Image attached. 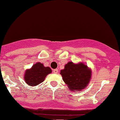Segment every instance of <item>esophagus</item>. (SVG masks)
<instances>
[{"label":"esophagus","mask_w":120,"mask_h":120,"mask_svg":"<svg viewBox=\"0 0 120 120\" xmlns=\"http://www.w3.org/2000/svg\"><path fill=\"white\" fill-rule=\"evenodd\" d=\"M58 71H58V69H54L53 71V72L54 73H55V74H57V73H58Z\"/></svg>","instance_id":"esophagus-1"}]
</instances>
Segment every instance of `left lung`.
<instances>
[{
	"label": "left lung",
	"mask_w": 120,
	"mask_h": 120,
	"mask_svg": "<svg viewBox=\"0 0 120 120\" xmlns=\"http://www.w3.org/2000/svg\"><path fill=\"white\" fill-rule=\"evenodd\" d=\"M63 79L71 91H80L86 89L91 78V68L82 62L75 64L71 61L65 65L60 71Z\"/></svg>",
	"instance_id": "8db88e82"
}]
</instances>
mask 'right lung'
I'll list each match as a JSON object with an SVG mask.
<instances>
[{
  "instance_id": "obj_1",
  "label": "right lung",
  "mask_w": 120,
  "mask_h": 120,
  "mask_svg": "<svg viewBox=\"0 0 120 120\" xmlns=\"http://www.w3.org/2000/svg\"><path fill=\"white\" fill-rule=\"evenodd\" d=\"M51 73L49 67H45L42 63L37 62L31 68L26 70L24 78L26 83L34 87L43 82L47 75Z\"/></svg>"
}]
</instances>
